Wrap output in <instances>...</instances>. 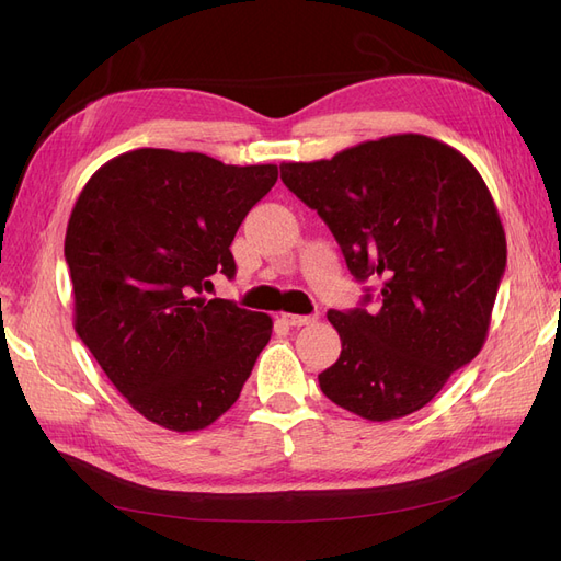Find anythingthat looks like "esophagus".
Wrapping results in <instances>:
<instances>
[{"label":"esophagus","mask_w":561,"mask_h":561,"mask_svg":"<svg viewBox=\"0 0 561 561\" xmlns=\"http://www.w3.org/2000/svg\"><path fill=\"white\" fill-rule=\"evenodd\" d=\"M316 320H318V316H297V313H283V322H285V325H293V328L313 325Z\"/></svg>","instance_id":"1"}]
</instances>
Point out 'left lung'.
Masks as SVG:
<instances>
[{
  "label": "left lung",
  "mask_w": 561,
  "mask_h": 561,
  "mask_svg": "<svg viewBox=\"0 0 561 561\" xmlns=\"http://www.w3.org/2000/svg\"><path fill=\"white\" fill-rule=\"evenodd\" d=\"M280 180L325 219L351 274L381 290L377 311L328 313L342 355L320 390L367 421L421 410L482 351L505 271L503 222L478 168L400 133L280 163Z\"/></svg>",
  "instance_id": "8db88e82"
}]
</instances>
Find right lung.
Returning <instances> with one entry per match:
<instances>
[{
	"label": "right lung",
	"instance_id": "obj_1",
	"mask_svg": "<svg viewBox=\"0 0 561 561\" xmlns=\"http://www.w3.org/2000/svg\"><path fill=\"white\" fill-rule=\"evenodd\" d=\"M278 165L198 151L133 149L83 184L65 233L75 330L135 412L175 433L210 426L239 400L274 320L206 299L213 274Z\"/></svg>",
	"mask_w": 561,
	"mask_h": 561
}]
</instances>
